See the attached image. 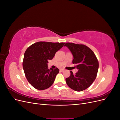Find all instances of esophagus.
<instances>
[{
    "label": "esophagus",
    "instance_id": "1",
    "mask_svg": "<svg viewBox=\"0 0 120 120\" xmlns=\"http://www.w3.org/2000/svg\"><path fill=\"white\" fill-rule=\"evenodd\" d=\"M64 71V69H60V71Z\"/></svg>",
    "mask_w": 120,
    "mask_h": 120
}]
</instances>
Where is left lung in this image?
<instances>
[{
    "mask_svg": "<svg viewBox=\"0 0 120 120\" xmlns=\"http://www.w3.org/2000/svg\"><path fill=\"white\" fill-rule=\"evenodd\" d=\"M71 50L74 56L72 64H75L78 72L66 79L68 86L77 92L82 91L95 80L99 68V61L93 50L82 44L67 42L64 45Z\"/></svg>",
    "mask_w": 120,
    "mask_h": 120,
    "instance_id": "obj_1",
    "label": "left lung"
}]
</instances>
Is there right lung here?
Instances as JSON below:
<instances>
[{"label": "right lung", "mask_w": 120, "mask_h": 120, "mask_svg": "<svg viewBox=\"0 0 120 120\" xmlns=\"http://www.w3.org/2000/svg\"><path fill=\"white\" fill-rule=\"evenodd\" d=\"M64 43L39 41L27 49L24 54L22 66L27 80L34 88L43 90L53 84L59 70L57 68L49 69L47 64Z\"/></svg>", "instance_id": "1"}]
</instances>
